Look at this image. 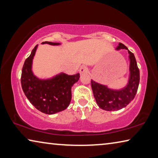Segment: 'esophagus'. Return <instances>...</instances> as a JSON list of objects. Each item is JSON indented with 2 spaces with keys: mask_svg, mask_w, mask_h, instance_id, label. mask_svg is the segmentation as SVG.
Wrapping results in <instances>:
<instances>
[{
  "mask_svg": "<svg viewBox=\"0 0 158 158\" xmlns=\"http://www.w3.org/2000/svg\"><path fill=\"white\" fill-rule=\"evenodd\" d=\"M87 72H88V68L85 65H82L81 68H80V69H79L80 74L85 73H87Z\"/></svg>",
  "mask_w": 158,
  "mask_h": 158,
  "instance_id": "obj_1",
  "label": "esophagus"
}]
</instances>
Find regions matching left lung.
Returning <instances> with one entry per match:
<instances>
[{
  "label": "left lung",
  "mask_w": 158,
  "mask_h": 158,
  "mask_svg": "<svg viewBox=\"0 0 158 158\" xmlns=\"http://www.w3.org/2000/svg\"><path fill=\"white\" fill-rule=\"evenodd\" d=\"M125 49L129 53L130 78L127 85L121 90H112L105 85L91 80V87L99 107L106 111L119 110L126 106L135 98L139 84V69L135 55L123 44L119 43L116 49Z\"/></svg>",
  "instance_id": "obj_1"
}]
</instances>
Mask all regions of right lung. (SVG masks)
Masks as SVG:
<instances>
[{
	"label": "right lung",
	"mask_w": 158,
	"mask_h": 158,
	"mask_svg": "<svg viewBox=\"0 0 158 158\" xmlns=\"http://www.w3.org/2000/svg\"><path fill=\"white\" fill-rule=\"evenodd\" d=\"M43 43L60 44L51 42ZM37 47V45L32 50L23 65L21 87L28 100L37 110L46 114H54L65 110L69 106L72 99V86L78 81L80 76L79 73L74 75L60 73L52 79H39L32 72V62Z\"/></svg>",
	"instance_id": "add662e5"
}]
</instances>
